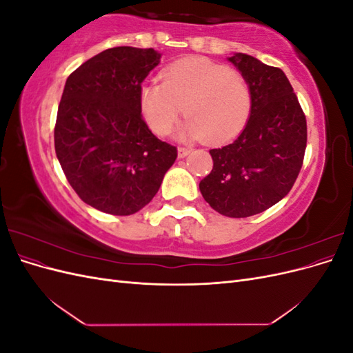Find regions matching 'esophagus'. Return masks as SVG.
Instances as JSON below:
<instances>
[{
  "instance_id": "esophagus-1",
  "label": "esophagus",
  "mask_w": 353,
  "mask_h": 353,
  "mask_svg": "<svg viewBox=\"0 0 353 353\" xmlns=\"http://www.w3.org/2000/svg\"><path fill=\"white\" fill-rule=\"evenodd\" d=\"M190 148H187V147H178V157L179 159H184V157H187L188 154H190Z\"/></svg>"
}]
</instances>
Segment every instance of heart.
<instances>
[{"mask_svg": "<svg viewBox=\"0 0 353 353\" xmlns=\"http://www.w3.org/2000/svg\"><path fill=\"white\" fill-rule=\"evenodd\" d=\"M140 108L159 135L174 130L184 109L188 117L178 130L179 138L205 137L209 143H222L248 125L252 91L241 73L205 57H191L170 65L163 82H145L140 90Z\"/></svg>", "mask_w": 353, "mask_h": 353, "instance_id": "1", "label": "heart"}]
</instances>
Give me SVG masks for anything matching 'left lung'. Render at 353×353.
<instances>
[{"label":"left lung","mask_w":353,"mask_h":353,"mask_svg":"<svg viewBox=\"0 0 353 353\" xmlns=\"http://www.w3.org/2000/svg\"><path fill=\"white\" fill-rule=\"evenodd\" d=\"M249 82L252 113L231 144L209 152L212 172L200 193L223 216L248 218L292 190L306 148V117L284 72L252 56L228 57Z\"/></svg>","instance_id":"8db88e82"}]
</instances>
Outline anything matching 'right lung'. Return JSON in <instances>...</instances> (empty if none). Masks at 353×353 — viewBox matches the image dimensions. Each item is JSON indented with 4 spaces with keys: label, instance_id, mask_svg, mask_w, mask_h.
<instances>
[{
    "label": "right lung",
    "instance_id": "add662e5",
    "mask_svg": "<svg viewBox=\"0 0 353 353\" xmlns=\"http://www.w3.org/2000/svg\"><path fill=\"white\" fill-rule=\"evenodd\" d=\"M153 48L114 47L70 73L59 104L54 147L82 201L126 216L152 201L176 147L160 141L141 116V83L159 63Z\"/></svg>",
    "mask_w": 353,
    "mask_h": 353
}]
</instances>
